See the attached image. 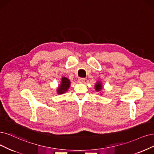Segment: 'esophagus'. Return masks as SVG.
<instances>
[{
  "instance_id": "34e87169",
  "label": "esophagus",
  "mask_w": 154,
  "mask_h": 154,
  "mask_svg": "<svg viewBox=\"0 0 154 154\" xmlns=\"http://www.w3.org/2000/svg\"><path fill=\"white\" fill-rule=\"evenodd\" d=\"M78 82L80 84H82V83L85 82V79L84 78H79L78 79Z\"/></svg>"
}]
</instances>
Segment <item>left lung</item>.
Listing matches in <instances>:
<instances>
[{
  "label": "left lung",
  "mask_w": 154,
  "mask_h": 154,
  "mask_svg": "<svg viewBox=\"0 0 154 154\" xmlns=\"http://www.w3.org/2000/svg\"><path fill=\"white\" fill-rule=\"evenodd\" d=\"M103 85H102V82L101 81H97V82L94 85V89L96 92L101 91L103 90Z\"/></svg>",
  "instance_id": "1"
}]
</instances>
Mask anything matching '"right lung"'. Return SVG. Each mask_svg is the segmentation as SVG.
Listing matches in <instances>:
<instances>
[{
	"label": "right lung",
	"instance_id": "add662e5",
	"mask_svg": "<svg viewBox=\"0 0 154 154\" xmlns=\"http://www.w3.org/2000/svg\"><path fill=\"white\" fill-rule=\"evenodd\" d=\"M71 82L68 78L63 77L61 78V82L59 84V86L56 89V93L58 94H63L65 93L70 87Z\"/></svg>",
	"mask_w": 154,
	"mask_h": 154
}]
</instances>
